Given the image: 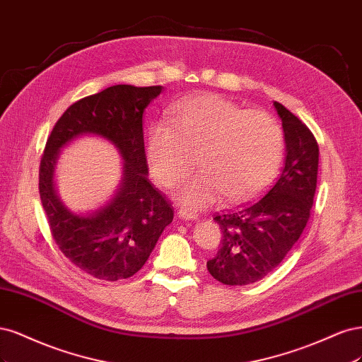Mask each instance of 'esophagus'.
Wrapping results in <instances>:
<instances>
[{
  "label": "esophagus",
  "instance_id": "34e87169",
  "mask_svg": "<svg viewBox=\"0 0 362 362\" xmlns=\"http://www.w3.org/2000/svg\"><path fill=\"white\" fill-rule=\"evenodd\" d=\"M177 215L182 218V219H191V221H194V219H198V215L195 214V212H191L189 209H179V212H177Z\"/></svg>",
  "mask_w": 362,
  "mask_h": 362
}]
</instances>
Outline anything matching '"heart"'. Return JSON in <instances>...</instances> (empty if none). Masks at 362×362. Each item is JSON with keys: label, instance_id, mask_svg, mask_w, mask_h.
<instances>
[{"label": "heart", "instance_id": "obj_1", "mask_svg": "<svg viewBox=\"0 0 362 362\" xmlns=\"http://www.w3.org/2000/svg\"><path fill=\"white\" fill-rule=\"evenodd\" d=\"M283 148L281 126L271 114L216 95L177 105L171 124L158 122L147 135L150 168L167 188L188 176L198 155L203 171L177 189L191 207L211 204L219 194L242 202L260 192L275 177Z\"/></svg>", "mask_w": 362, "mask_h": 362}]
</instances>
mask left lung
<instances>
[{
	"label": "left lung",
	"instance_id": "left-lung-1",
	"mask_svg": "<svg viewBox=\"0 0 362 362\" xmlns=\"http://www.w3.org/2000/svg\"><path fill=\"white\" fill-rule=\"evenodd\" d=\"M274 105L283 120L287 150L281 174L260 197L214 216L223 236L207 271L227 286L252 284L271 274L298 242L311 215L317 141L295 114L281 103Z\"/></svg>",
	"mask_w": 362,
	"mask_h": 362
}]
</instances>
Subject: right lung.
I'll return each mask as SVG.
<instances>
[{
  "mask_svg": "<svg viewBox=\"0 0 362 362\" xmlns=\"http://www.w3.org/2000/svg\"><path fill=\"white\" fill-rule=\"evenodd\" d=\"M160 86H112L69 107L46 141L39 167V192L58 250L81 271L105 281L136 274L147 262L174 209L147 177L143 114L159 96ZM84 133H96L119 148L125 159L124 182L113 200L83 217L61 204L53 189L57 151Z\"/></svg>",
  "mask_w": 362,
  "mask_h": 362,
  "instance_id": "obj_1",
  "label": "right lung"
}]
</instances>
